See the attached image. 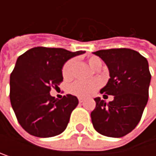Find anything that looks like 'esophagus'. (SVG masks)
I'll return each mask as SVG.
<instances>
[{
	"label": "esophagus",
	"instance_id": "esophagus-1",
	"mask_svg": "<svg viewBox=\"0 0 156 156\" xmlns=\"http://www.w3.org/2000/svg\"><path fill=\"white\" fill-rule=\"evenodd\" d=\"M78 99H79V102H80V103H83V101H84V99H83V98H79Z\"/></svg>",
	"mask_w": 156,
	"mask_h": 156
}]
</instances>
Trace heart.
Listing matches in <instances>:
<instances>
[{
	"mask_svg": "<svg viewBox=\"0 0 156 156\" xmlns=\"http://www.w3.org/2000/svg\"><path fill=\"white\" fill-rule=\"evenodd\" d=\"M88 64L89 66L95 69L97 67L101 65V60L97 57H90L88 58ZM75 65V60L71 59L69 60L63 67L62 74L65 79H69L73 76V69ZM99 83L98 81H92V82H84V81H76L71 85V92L78 97H88L92 95L96 89L98 87Z\"/></svg>",
	"mask_w": 156,
	"mask_h": 156,
	"instance_id": "heart-1",
	"label": "heart"
}]
</instances>
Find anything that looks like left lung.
<instances>
[{
    "label": "left lung",
    "mask_w": 156,
    "mask_h": 156,
    "mask_svg": "<svg viewBox=\"0 0 156 156\" xmlns=\"http://www.w3.org/2000/svg\"><path fill=\"white\" fill-rule=\"evenodd\" d=\"M93 54L105 62L110 73V79L100 93L114 96L109 103L98 97L94 98L93 126L101 135L124 137L137 126L148 102L151 82L149 64L139 52L128 48L99 50Z\"/></svg>",
    "instance_id": "left-lung-1"
}]
</instances>
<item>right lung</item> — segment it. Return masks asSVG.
Here are the masks:
<instances>
[{
	"mask_svg": "<svg viewBox=\"0 0 156 156\" xmlns=\"http://www.w3.org/2000/svg\"><path fill=\"white\" fill-rule=\"evenodd\" d=\"M84 53L38 46L18 57L10 75V101L18 123L29 134L49 138L66 129L78 98L69 94L58 99L50 91L63 81L64 64Z\"/></svg>",
	"mask_w": 156,
	"mask_h": 156,
	"instance_id": "add662e5",
	"label": "right lung"
}]
</instances>
